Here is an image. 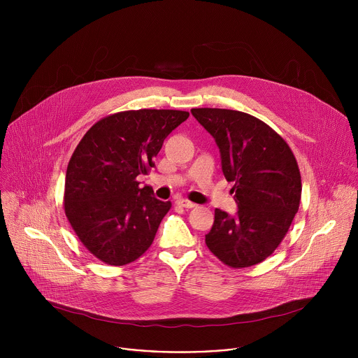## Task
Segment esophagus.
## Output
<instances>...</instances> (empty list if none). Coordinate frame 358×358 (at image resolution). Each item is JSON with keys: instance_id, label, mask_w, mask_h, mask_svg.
Here are the masks:
<instances>
[{"instance_id": "34e87169", "label": "esophagus", "mask_w": 358, "mask_h": 358, "mask_svg": "<svg viewBox=\"0 0 358 358\" xmlns=\"http://www.w3.org/2000/svg\"><path fill=\"white\" fill-rule=\"evenodd\" d=\"M176 203H177L178 207H182V208H194V207H196L194 202H191V201H188V199H184V198L177 199Z\"/></svg>"}]
</instances>
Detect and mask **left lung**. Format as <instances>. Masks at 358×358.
Wrapping results in <instances>:
<instances>
[{"mask_svg":"<svg viewBox=\"0 0 358 358\" xmlns=\"http://www.w3.org/2000/svg\"><path fill=\"white\" fill-rule=\"evenodd\" d=\"M192 116L217 141L238 214L215 210L208 249L225 265L261 264L286 236L299 210L301 177L289 144L266 123L238 110L201 108Z\"/></svg>","mask_w":358,"mask_h":358,"instance_id":"1","label":"left lung"}]
</instances>
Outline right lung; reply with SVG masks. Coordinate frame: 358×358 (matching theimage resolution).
Listing matches in <instances>:
<instances>
[{
	"instance_id": "add662e5",
	"label": "right lung",
	"mask_w": 358,
	"mask_h": 358,
	"mask_svg": "<svg viewBox=\"0 0 358 358\" xmlns=\"http://www.w3.org/2000/svg\"><path fill=\"white\" fill-rule=\"evenodd\" d=\"M189 116L182 110L140 109L109 115L82 137L69 160L64 207L85 248L99 261L124 266L155 241L171 202L138 187L155 167L164 138Z\"/></svg>"
}]
</instances>
